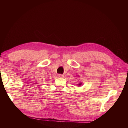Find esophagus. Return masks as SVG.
Returning <instances> with one entry per match:
<instances>
[{
    "mask_svg": "<svg viewBox=\"0 0 128 128\" xmlns=\"http://www.w3.org/2000/svg\"><path fill=\"white\" fill-rule=\"evenodd\" d=\"M58 76L59 77H60V78H62V77H64V75H61V74H58Z\"/></svg>",
    "mask_w": 128,
    "mask_h": 128,
    "instance_id": "34e87169",
    "label": "esophagus"
}]
</instances>
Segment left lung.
<instances>
[{"label": "left lung", "instance_id": "8db88e82", "mask_svg": "<svg viewBox=\"0 0 128 128\" xmlns=\"http://www.w3.org/2000/svg\"><path fill=\"white\" fill-rule=\"evenodd\" d=\"M77 76H78V77H79L78 75H77ZM82 82H80V83H78V84H77V85H78V86H82Z\"/></svg>", "mask_w": 128, "mask_h": 128}]
</instances>
